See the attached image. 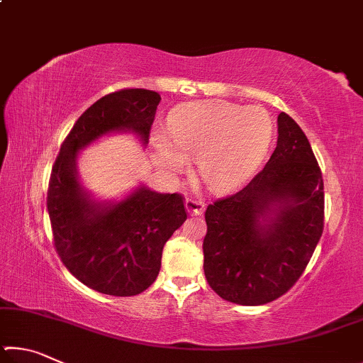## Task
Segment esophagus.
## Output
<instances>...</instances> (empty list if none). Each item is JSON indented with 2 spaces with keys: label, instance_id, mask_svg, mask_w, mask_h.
<instances>
[{
  "label": "esophagus",
  "instance_id": "obj_1",
  "mask_svg": "<svg viewBox=\"0 0 363 363\" xmlns=\"http://www.w3.org/2000/svg\"><path fill=\"white\" fill-rule=\"evenodd\" d=\"M186 210L189 214H192V216H199L205 211V201L201 200H195V199H187L186 200Z\"/></svg>",
  "mask_w": 363,
  "mask_h": 363
}]
</instances>
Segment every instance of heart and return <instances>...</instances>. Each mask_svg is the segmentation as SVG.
<instances>
[{"label":"heart","mask_w":363,"mask_h":363,"mask_svg":"<svg viewBox=\"0 0 363 363\" xmlns=\"http://www.w3.org/2000/svg\"><path fill=\"white\" fill-rule=\"evenodd\" d=\"M270 138L272 121L262 108L199 101L176 108L169 116V136L155 131L152 145L157 163L169 173L186 168V158H196L203 182L224 194L255 173Z\"/></svg>","instance_id":"1"}]
</instances>
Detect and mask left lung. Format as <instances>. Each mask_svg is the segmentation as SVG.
<instances>
[{
  "label": "left lung",
  "instance_id": "obj_1",
  "mask_svg": "<svg viewBox=\"0 0 363 363\" xmlns=\"http://www.w3.org/2000/svg\"><path fill=\"white\" fill-rule=\"evenodd\" d=\"M277 123V147L266 167L205 213V277L229 303L261 306L285 294L323 232L320 167L298 123L285 112Z\"/></svg>",
  "mask_w": 363,
  "mask_h": 363
}]
</instances>
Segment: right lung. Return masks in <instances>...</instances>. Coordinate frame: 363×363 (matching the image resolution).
Wrapping results in <instances>:
<instances>
[{"mask_svg":"<svg viewBox=\"0 0 363 363\" xmlns=\"http://www.w3.org/2000/svg\"><path fill=\"white\" fill-rule=\"evenodd\" d=\"M160 101L155 91L139 88L101 97L67 134L49 177L46 206L60 261L82 284L110 296H134L155 281L164 243L187 210L181 194L147 187L115 205L91 201L77 181V152L121 130L147 144Z\"/></svg>","mask_w":363,"mask_h":363,"instance_id":"add662e5","label":"right lung"}]
</instances>
